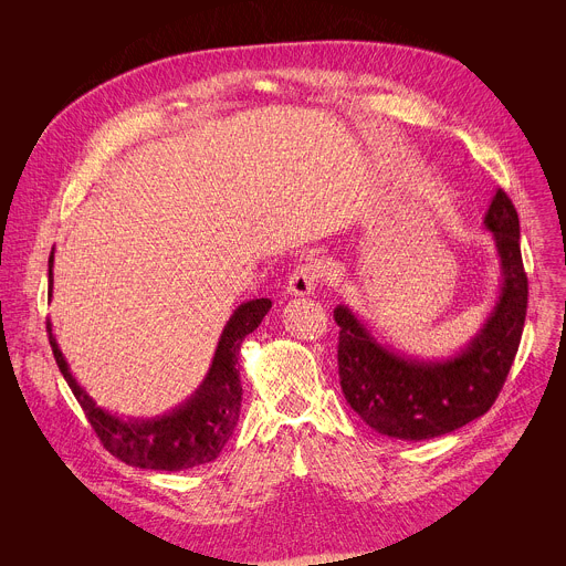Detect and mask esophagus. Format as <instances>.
<instances>
[{
  "label": "esophagus",
  "mask_w": 566,
  "mask_h": 566,
  "mask_svg": "<svg viewBox=\"0 0 566 566\" xmlns=\"http://www.w3.org/2000/svg\"><path fill=\"white\" fill-rule=\"evenodd\" d=\"M317 282H319V275H317V269L313 264H304V266H297L291 277H289V284H286V291L295 297H304V295H313L315 289H317Z\"/></svg>",
  "instance_id": "obj_1"
}]
</instances>
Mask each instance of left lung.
<instances>
[{
    "label": "left lung",
    "instance_id": "obj_1",
    "mask_svg": "<svg viewBox=\"0 0 566 566\" xmlns=\"http://www.w3.org/2000/svg\"><path fill=\"white\" fill-rule=\"evenodd\" d=\"M500 258V291L476 334L450 356H410L380 343L347 304L334 308L340 327L338 374L352 410L378 434L423 441L486 415L515 360L528 302L520 253V219L504 190L483 217Z\"/></svg>",
    "mask_w": 566,
    "mask_h": 566
}]
</instances>
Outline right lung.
Wrapping results in <instances>:
<instances>
[{
  "instance_id": "obj_1",
  "label": "right lung",
  "mask_w": 566,
  "mask_h": 566,
  "mask_svg": "<svg viewBox=\"0 0 566 566\" xmlns=\"http://www.w3.org/2000/svg\"><path fill=\"white\" fill-rule=\"evenodd\" d=\"M51 295L53 253L49 258V297ZM271 306L273 302L269 297L241 302L226 322L210 369L201 385L170 412L149 419H123L101 408L71 374V367L55 340L51 319L46 322V329L55 363L73 396L77 398L80 408L85 410L92 428L101 437L103 446L127 465L175 472L214 461L232 437L241 410V343L262 325V319L271 311Z\"/></svg>"
}]
</instances>
